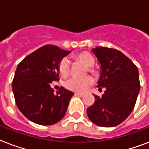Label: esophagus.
<instances>
[{"label": "esophagus", "instance_id": "obj_1", "mask_svg": "<svg viewBox=\"0 0 149 149\" xmlns=\"http://www.w3.org/2000/svg\"><path fill=\"white\" fill-rule=\"evenodd\" d=\"M84 93H75V96H77V97H84Z\"/></svg>", "mask_w": 149, "mask_h": 149}]
</instances>
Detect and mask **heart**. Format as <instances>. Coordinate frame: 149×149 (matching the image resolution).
<instances>
[{
  "label": "heart",
  "mask_w": 149,
  "mask_h": 149,
  "mask_svg": "<svg viewBox=\"0 0 149 149\" xmlns=\"http://www.w3.org/2000/svg\"><path fill=\"white\" fill-rule=\"evenodd\" d=\"M76 58L81 61L88 66V71L93 74H95V70L93 66L95 63V58L88 52H82L80 53L77 54ZM58 72L61 75L66 76L70 72V62L69 58H62L58 65ZM93 84V79L90 76H86L84 77H72L67 79L64 82V86L66 89L74 92H84L89 86H91Z\"/></svg>",
  "instance_id": "heart-1"
}]
</instances>
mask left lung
<instances>
[{"label":"left lung","instance_id":"1","mask_svg":"<svg viewBox=\"0 0 149 149\" xmlns=\"http://www.w3.org/2000/svg\"><path fill=\"white\" fill-rule=\"evenodd\" d=\"M101 66L97 87L106 89L86 109L89 119L100 127L120 125L132 113L140 91L139 70L121 52L106 47L92 49Z\"/></svg>","mask_w":149,"mask_h":149}]
</instances>
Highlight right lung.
Wrapping results in <instances>:
<instances>
[{"mask_svg": "<svg viewBox=\"0 0 149 149\" xmlns=\"http://www.w3.org/2000/svg\"><path fill=\"white\" fill-rule=\"evenodd\" d=\"M69 53L56 45H46L17 65L12 82L15 103L32 122L52 125L65 116L73 93L61 86L54 93L50 84L59 79L58 63Z\"/></svg>", "mask_w": 149, "mask_h": 149, "instance_id": "1", "label": "right lung"}]
</instances>
